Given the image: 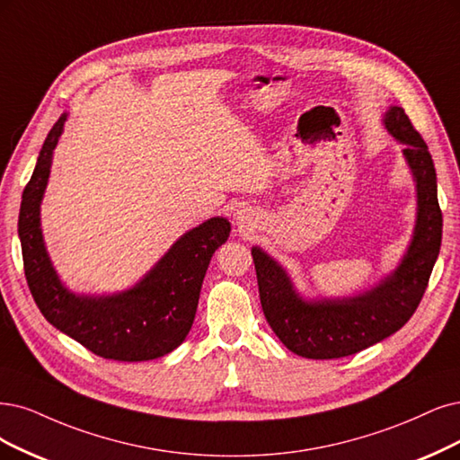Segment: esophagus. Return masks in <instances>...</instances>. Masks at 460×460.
Listing matches in <instances>:
<instances>
[{"instance_id": "obj_1", "label": "esophagus", "mask_w": 460, "mask_h": 460, "mask_svg": "<svg viewBox=\"0 0 460 460\" xmlns=\"http://www.w3.org/2000/svg\"><path fill=\"white\" fill-rule=\"evenodd\" d=\"M256 221H258V216L252 208L243 207L234 212V224L239 226V229H252Z\"/></svg>"}]
</instances>
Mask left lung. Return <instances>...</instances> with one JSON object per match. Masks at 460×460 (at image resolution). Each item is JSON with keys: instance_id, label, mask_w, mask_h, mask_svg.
Returning <instances> with one entry per match:
<instances>
[{"instance_id": "1", "label": "left lung", "mask_w": 460, "mask_h": 460, "mask_svg": "<svg viewBox=\"0 0 460 460\" xmlns=\"http://www.w3.org/2000/svg\"><path fill=\"white\" fill-rule=\"evenodd\" d=\"M383 127L403 144L402 153L417 191L411 241L393 273L356 296L309 299L296 290L292 277L275 258L260 246L252 248L269 326L286 349L303 358H343L396 333L417 311L438 260L444 219L429 146L400 106L385 111Z\"/></svg>"}]
</instances>
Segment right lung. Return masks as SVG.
<instances>
[{"instance_id": "1", "label": "right lung", "mask_w": 460, "mask_h": 460, "mask_svg": "<svg viewBox=\"0 0 460 460\" xmlns=\"http://www.w3.org/2000/svg\"><path fill=\"white\" fill-rule=\"evenodd\" d=\"M66 121L67 113H62L49 130L22 193L19 239L33 301L47 322L102 358H161L180 347L190 333L204 275L214 252L229 239L231 224L227 217L216 216L183 233L138 282L123 292H72L50 261L41 231V200Z\"/></svg>"}]
</instances>
